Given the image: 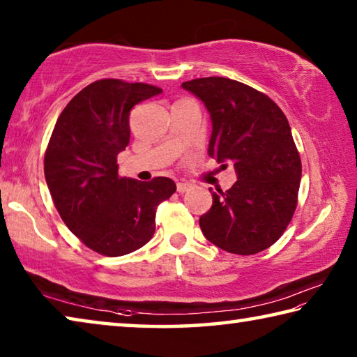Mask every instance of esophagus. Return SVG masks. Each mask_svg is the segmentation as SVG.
<instances>
[{
  "mask_svg": "<svg viewBox=\"0 0 357 357\" xmlns=\"http://www.w3.org/2000/svg\"><path fill=\"white\" fill-rule=\"evenodd\" d=\"M176 189H178L179 193H184V192H187V190L190 189V184L189 183H178L176 184Z\"/></svg>",
  "mask_w": 357,
  "mask_h": 357,
  "instance_id": "1",
  "label": "esophagus"
}]
</instances>
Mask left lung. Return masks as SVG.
<instances>
[{"instance_id": "obj_1", "label": "left lung", "mask_w": 357, "mask_h": 357, "mask_svg": "<svg viewBox=\"0 0 357 357\" xmlns=\"http://www.w3.org/2000/svg\"><path fill=\"white\" fill-rule=\"evenodd\" d=\"M183 88L211 113L209 155L238 174L231 189L213 192V206L200 217L204 238L236 255L268 249L298 206L302 165L287 116L264 93L231 78H195Z\"/></svg>"}]
</instances>
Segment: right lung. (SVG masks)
<instances>
[{
    "label": "right lung",
    "mask_w": 357,
    "mask_h": 357,
    "mask_svg": "<svg viewBox=\"0 0 357 357\" xmlns=\"http://www.w3.org/2000/svg\"><path fill=\"white\" fill-rule=\"evenodd\" d=\"M160 93L148 83L98 80L66 105L52 132L44 173L53 203L70 231L100 255H128L146 244L157 206L176 192L170 178L142 183L118 174L132 107Z\"/></svg>",
    "instance_id": "right-lung-1"
}]
</instances>
